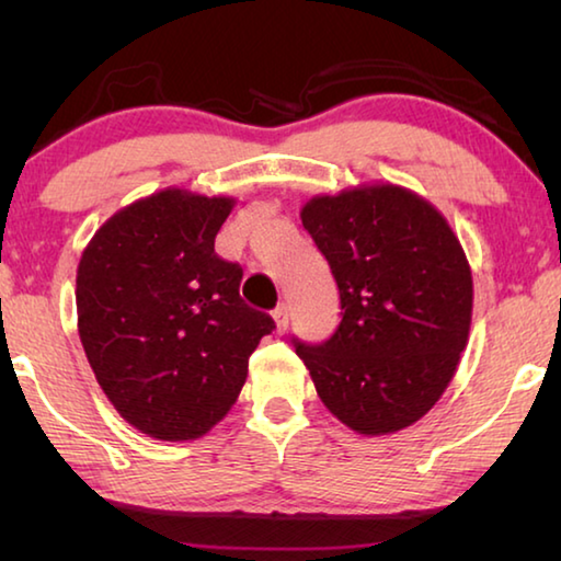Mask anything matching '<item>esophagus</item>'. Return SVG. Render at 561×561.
Masks as SVG:
<instances>
[{
	"label": "esophagus",
	"instance_id": "obj_1",
	"mask_svg": "<svg viewBox=\"0 0 561 561\" xmlns=\"http://www.w3.org/2000/svg\"><path fill=\"white\" fill-rule=\"evenodd\" d=\"M272 319H274V324H277L279 334H282V331H287V327H289V309H287V304H279V307L272 311Z\"/></svg>",
	"mask_w": 561,
	"mask_h": 561
}]
</instances>
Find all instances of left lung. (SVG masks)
Masks as SVG:
<instances>
[{
    "label": "left lung",
    "instance_id": "obj_1",
    "mask_svg": "<svg viewBox=\"0 0 561 561\" xmlns=\"http://www.w3.org/2000/svg\"><path fill=\"white\" fill-rule=\"evenodd\" d=\"M301 225L344 309L327 341H294L321 403L360 435L408 428L438 403L468 346L472 274L458 237L391 183L311 197Z\"/></svg>",
    "mask_w": 561,
    "mask_h": 561
}]
</instances>
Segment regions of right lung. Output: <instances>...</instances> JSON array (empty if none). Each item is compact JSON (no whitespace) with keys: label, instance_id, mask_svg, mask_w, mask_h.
Listing matches in <instances>:
<instances>
[{"label":"right lung","instance_id":"obj_1","mask_svg":"<svg viewBox=\"0 0 561 561\" xmlns=\"http://www.w3.org/2000/svg\"><path fill=\"white\" fill-rule=\"evenodd\" d=\"M232 197L168 187L103 222L76 272L79 336L113 408L158 440H195L240 396L274 321L217 257Z\"/></svg>","mask_w":561,"mask_h":561}]
</instances>
